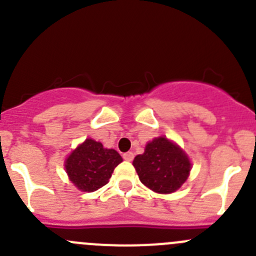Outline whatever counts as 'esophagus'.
I'll return each mask as SVG.
<instances>
[{"mask_svg":"<svg viewBox=\"0 0 256 256\" xmlns=\"http://www.w3.org/2000/svg\"><path fill=\"white\" fill-rule=\"evenodd\" d=\"M123 158L126 160H128V162H132L133 158H134V154H133L132 152H126V153H124V154H123Z\"/></svg>","mask_w":256,"mask_h":256,"instance_id":"34e87169","label":"esophagus"}]
</instances>
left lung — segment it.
<instances>
[{"label":"left lung","mask_w":256,"mask_h":256,"mask_svg":"<svg viewBox=\"0 0 256 256\" xmlns=\"http://www.w3.org/2000/svg\"><path fill=\"white\" fill-rule=\"evenodd\" d=\"M140 182L157 194H172L186 182L191 162L178 144L166 137L147 143L143 154L133 160Z\"/></svg>","instance_id":"1"}]
</instances>
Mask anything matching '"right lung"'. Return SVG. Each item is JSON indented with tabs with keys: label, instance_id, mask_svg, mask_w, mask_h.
<instances>
[{
	"label": "right lung",
	"instance_id": "add662e5",
	"mask_svg": "<svg viewBox=\"0 0 256 256\" xmlns=\"http://www.w3.org/2000/svg\"><path fill=\"white\" fill-rule=\"evenodd\" d=\"M123 160L116 150L88 138L65 160L70 181L82 192H93L109 182L114 168Z\"/></svg>",
	"mask_w": 256,
	"mask_h": 256
}]
</instances>
